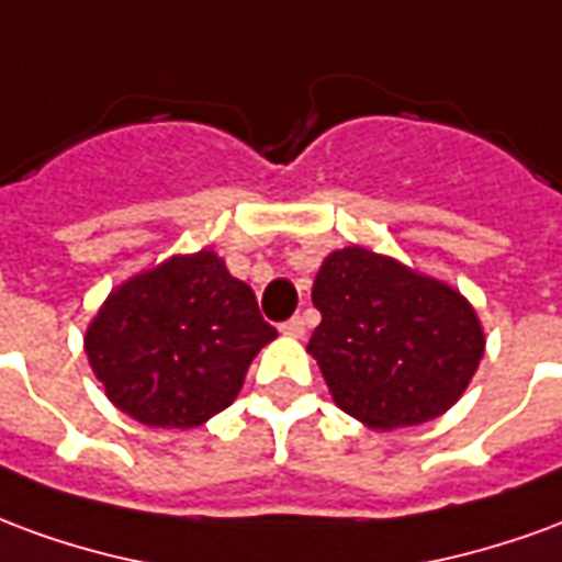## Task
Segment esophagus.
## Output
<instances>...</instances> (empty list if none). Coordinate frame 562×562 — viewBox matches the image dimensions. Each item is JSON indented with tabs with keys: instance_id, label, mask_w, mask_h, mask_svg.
I'll list each match as a JSON object with an SVG mask.
<instances>
[{
	"instance_id": "esophagus-1",
	"label": "esophagus",
	"mask_w": 562,
	"mask_h": 562,
	"mask_svg": "<svg viewBox=\"0 0 562 562\" xmlns=\"http://www.w3.org/2000/svg\"><path fill=\"white\" fill-rule=\"evenodd\" d=\"M280 330L285 334V337H304L306 328H304V318H289V322H282Z\"/></svg>"
}]
</instances>
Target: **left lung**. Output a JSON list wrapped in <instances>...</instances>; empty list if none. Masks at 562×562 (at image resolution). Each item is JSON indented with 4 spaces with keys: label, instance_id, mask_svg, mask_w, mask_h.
<instances>
[{
    "label": "left lung",
    "instance_id": "obj_1",
    "mask_svg": "<svg viewBox=\"0 0 562 562\" xmlns=\"http://www.w3.org/2000/svg\"><path fill=\"white\" fill-rule=\"evenodd\" d=\"M313 304L322 322L306 352L334 403L373 430L448 413L484 355L482 322L454 285L367 246L325 256Z\"/></svg>",
    "mask_w": 562,
    "mask_h": 562
}]
</instances>
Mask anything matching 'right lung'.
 <instances>
[{"label":"right lung","mask_w":562,"mask_h":562,"mask_svg":"<svg viewBox=\"0 0 562 562\" xmlns=\"http://www.w3.org/2000/svg\"><path fill=\"white\" fill-rule=\"evenodd\" d=\"M277 328L213 249L171 256L104 297L83 352L108 401L147 427H198L244 389Z\"/></svg>","instance_id":"right-lung-1"}]
</instances>
